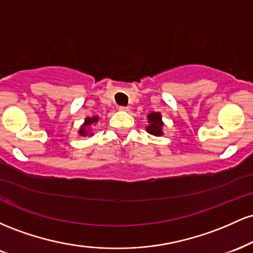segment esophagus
Wrapping results in <instances>:
<instances>
[{"mask_svg":"<svg viewBox=\"0 0 253 253\" xmlns=\"http://www.w3.org/2000/svg\"><path fill=\"white\" fill-rule=\"evenodd\" d=\"M119 110H123V112H128L129 107H127V106H120V107H119Z\"/></svg>","mask_w":253,"mask_h":253,"instance_id":"1","label":"esophagus"}]
</instances>
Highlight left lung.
Segmentation results:
<instances>
[{
    "label": "left lung",
    "instance_id": "8db88e82",
    "mask_svg": "<svg viewBox=\"0 0 253 253\" xmlns=\"http://www.w3.org/2000/svg\"><path fill=\"white\" fill-rule=\"evenodd\" d=\"M149 126L146 127L147 132L150 134L153 135H162L163 132H162V127H163V123H162V117L159 113H151L149 114Z\"/></svg>",
    "mask_w": 253,
    "mask_h": 253
}]
</instances>
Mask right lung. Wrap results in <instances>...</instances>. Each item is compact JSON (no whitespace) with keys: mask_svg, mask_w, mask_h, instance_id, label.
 <instances>
[{"mask_svg":"<svg viewBox=\"0 0 253 253\" xmlns=\"http://www.w3.org/2000/svg\"><path fill=\"white\" fill-rule=\"evenodd\" d=\"M97 120H98V118L97 117H94V118H86L85 119V124L83 125L82 127H81V129H80V134L81 135H83V136H85L86 134H88V130H89V126L91 124H94V123H97ZM91 135V134H90Z\"/></svg>","mask_w":253,"mask_h":253,"instance_id":"obj_1","label":"right lung"}]
</instances>
